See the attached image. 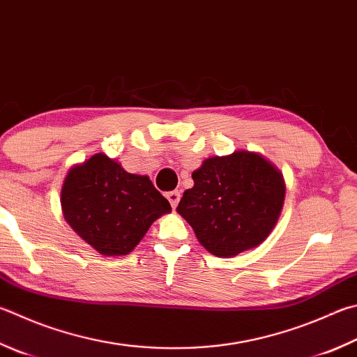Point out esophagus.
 <instances>
[{"label":"esophagus","mask_w":357,"mask_h":357,"mask_svg":"<svg viewBox=\"0 0 357 357\" xmlns=\"http://www.w3.org/2000/svg\"><path fill=\"white\" fill-rule=\"evenodd\" d=\"M167 199L170 201V204H172V207L174 209V207L178 206V203H179V198H181V193L178 192V190H173V192H168L167 193Z\"/></svg>","instance_id":"obj_1"}]
</instances>
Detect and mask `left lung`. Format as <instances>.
Segmentation results:
<instances>
[{
  "label": "left lung",
  "mask_w": 357,
  "mask_h": 357,
  "mask_svg": "<svg viewBox=\"0 0 357 357\" xmlns=\"http://www.w3.org/2000/svg\"><path fill=\"white\" fill-rule=\"evenodd\" d=\"M176 211L204 248L232 257L268 237L286 195L282 174L261 154L236 151L209 158L192 173Z\"/></svg>",
  "instance_id": "1"
}]
</instances>
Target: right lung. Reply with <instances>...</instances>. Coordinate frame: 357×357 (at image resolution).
Listing matches in <instances>:
<instances>
[{
	"label": "right lung",
	"mask_w": 357,
	"mask_h": 357,
	"mask_svg": "<svg viewBox=\"0 0 357 357\" xmlns=\"http://www.w3.org/2000/svg\"><path fill=\"white\" fill-rule=\"evenodd\" d=\"M61 204L76 234L105 256L131 252L154 220L172 211L150 178L128 173L102 153L71 168Z\"/></svg>",
	"instance_id": "obj_1"
}]
</instances>
